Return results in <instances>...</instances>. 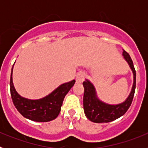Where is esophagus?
Listing matches in <instances>:
<instances>
[{"instance_id": "34e87169", "label": "esophagus", "mask_w": 148, "mask_h": 148, "mask_svg": "<svg viewBox=\"0 0 148 148\" xmlns=\"http://www.w3.org/2000/svg\"><path fill=\"white\" fill-rule=\"evenodd\" d=\"M84 78H85V73L82 71L79 72L75 77L76 83H82L84 80Z\"/></svg>"}]
</instances>
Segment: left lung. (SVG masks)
I'll use <instances>...</instances> for the list:
<instances>
[{"instance_id":"left-lung-1","label":"left lung","mask_w":148,"mask_h":148,"mask_svg":"<svg viewBox=\"0 0 148 148\" xmlns=\"http://www.w3.org/2000/svg\"><path fill=\"white\" fill-rule=\"evenodd\" d=\"M122 56L130 66L133 74V84L131 92L124 102L118 104H109L99 100L94 85L86 79L83 82L84 93L83 98L84 110L87 118L95 123L110 122L122 116L127 112L133 101L136 89V70L130 55L123 50Z\"/></svg>"}]
</instances>
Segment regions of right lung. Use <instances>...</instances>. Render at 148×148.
<instances>
[{"instance_id": "add662e5", "label": "right lung", "mask_w": 148, "mask_h": 148, "mask_svg": "<svg viewBox=\"0 0 148 148\" xmlns=\"http://www.w3.org/2000/svg\"><path fill=\"white\" fill-rule=\"evenodd\" d=\"M12 70L10 78V92L13 104L18 112L23 117L38 122H47L57 118L65 95L74 85L75 81L62 84L42 99L31 100L22 97L16 92L12 82Z\"/></svg>"}]
</instances>
